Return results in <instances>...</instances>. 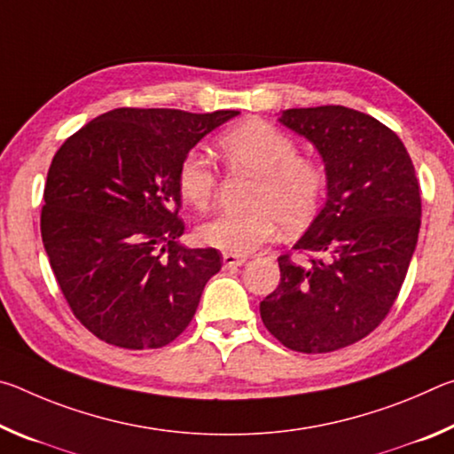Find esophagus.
Returning a JSON list of instances; mask_svg holds the SVG:
<instances>
[{"mask_svg": "<svg viewBox=\"0 0 454 454\" xmlns=\"http://www.w3.org/2000/svg\"><path fill=\"white\" fill-rule=\"evenodd\" d=\"M222 260H224V266L226 268H236V266H242L246 262V258L242 256H236V254H222Z\"/></svg>", "mask_w": 454, "mask_h": 454, "instance_id": "obj_1", "label": "esophagus"}]
</instances>
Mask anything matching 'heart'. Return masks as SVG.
<instances>
[{
  "label": "heart",
  "mask_w": 454,
  "mask_h": 454,
  "mask_svg": "<svg viewBox=\"0 0 454 454\" xmlns=\"http://www.w3.org/2000/svg\"><path fill=\"white\" fill-rule=\"evenodd\" d=\"M220 152L236 172L256 178L248 198L252 210L216 216L198 228L204 244L226 254H250L270 242L278 224L298 232L310 224L326 190V172L318 162L298 156V145L262 120H248L220 137ZM176 184L184 202L206 210L216 188V174L200 150L182 158Z\"/></svg>",
  "instance_id": "b5f03b06"
}]
</instances>
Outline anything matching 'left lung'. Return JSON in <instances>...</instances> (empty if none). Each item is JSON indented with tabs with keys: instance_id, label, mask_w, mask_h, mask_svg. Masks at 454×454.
Here are the masks:
<instances>
[{
	"instance_id": "left-lung-1",
	"label": "left lung",
	"mask_w": 454,
	"mask_h": 454,
	"mask_svg": "<svg viewBox=\"0 0 454 454\" xmlns=\"http://www.w3.org/2000/svg\"><path fill=\"white\" fill-rule=\"evenodd\" d=\"M278 121L318 150L326 202L278 258L280 284L260 317L284 347L320 355L380 325L401 290L420 228L412 160L393 129L344 106L292 107Z\"/></svg>"
}]
</instances>
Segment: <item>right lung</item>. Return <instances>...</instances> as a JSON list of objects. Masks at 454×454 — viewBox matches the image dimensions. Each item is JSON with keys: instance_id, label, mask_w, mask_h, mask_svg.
Instances as JSON below:
<instances>
[{"instance_id": "right-lung-1", "label": "right lung", "mask_w": 454, "mask_h": 454, "mask_svg": "<svg viewBox=\"0 0 454 454\" xmlns=\"http://www.w3.org/2000/svg\"><path fill=\"white\" fill-rule=\"evenodd\" d=\"M236 110L118 107L67 137L43 190L42 240L67 304L99 340L160 348L178 338L222 262L180 244L182 158Z\"/></svg>"}]
</instances>
